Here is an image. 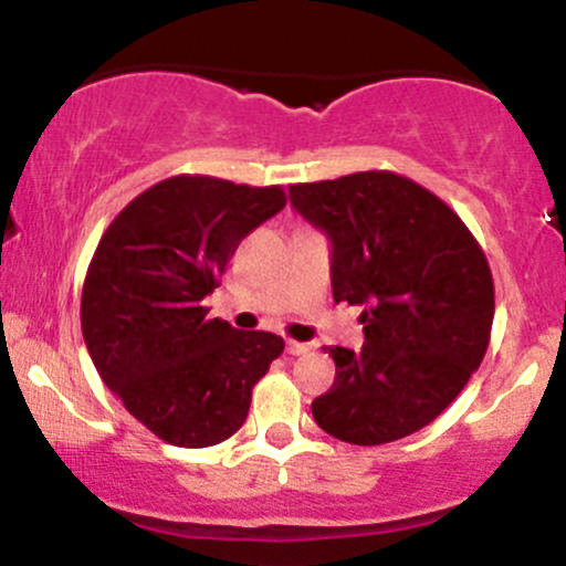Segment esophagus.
Wrapping results in <instances>:
<instances>
[{"label": "esophagus", "instance_id": "esophagus-1", "mask_svg": "<svg viewBox=\"0 0 566 566\" xmlns=\"http://www.w3.org/2000/svg\"><path fill=\"white\" fill-rule=\"evenodd\" d=\"M308 350H311L308 343L287 340V354H290V356H303V354H308Z\"/></svg>", "mask_w": 566, "mask_h": 566}]
</instances>
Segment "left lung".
<instances>
[{
	"mask_svg": "<svg viewBox=\"0 0 566 566\" xmlns=\"http://www.w3.org/2000/svg\"><path fill=\"white\" fill-rule=\"evenodd\" d=\"M333 242L335 303L361 305L365 346H327L335 382L311 401L348 444L405 439L437 420L482 365L495 316L486 255L450 205L388 170L290 186Z\"/></svg>",
	"mask_w": 566,
	"mask_h": 566,
	"instance_id": "left-lung-1",
	"label": "left lung"
}]
</instances>
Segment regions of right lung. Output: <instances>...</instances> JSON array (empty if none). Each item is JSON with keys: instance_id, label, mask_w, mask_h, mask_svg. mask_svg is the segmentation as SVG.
Wrapping results in <instances>:
<instances>
[{"instance_id": "right-lung-1", "label": "right lung", "mask_w": 566, "mask_h": 566, "mask_svg": "<svg viewBox=\"0 0 566 566\" xmlns=\"http://www.w3.org/2000/svg\"><path fill=\"white\" fill-rule=\"evenodd\" d=\"M287 205L282 186L172 175L138 193L97 242L82 287L93 365L154 437L212 447L239 431L279 335L210 319L201 305L250 231Z\"/></svg>"}]
</instances>
